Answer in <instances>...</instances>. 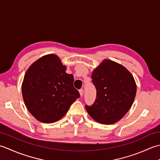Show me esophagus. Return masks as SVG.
Here are the masks:
<instances>
[{
	"label": "esophagus",
	"mask_w": 160,
	"mask_h": 160,
	"mask_svg": "<svg viewBox=\"0 0 160 160\" xmlns=\"http://www.w3.org/2000/svg\"><path fill=\"white\" fill-rule=\"evenodd\" d=\"M79 92H80V96H81V97L83 96V94H84V91H83V89H80L79 90Z\"/></svg>",
	"instance_id": "1"
}]
</instances>
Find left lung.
<instances>
[{
  "label": "left lung",
  "instance_id": "left-lung-1",
  "mask_svg": "<svg viewBox=\"0 0 160 160\" xmlns=\"http://www.w3.org/2000/svg\"><path fill=\"white\" fill-rule=\"evenodd\" d=\"M91 78L96 98L92 105H85L88 113L100 124L115 123L134 101L137 87L133 77L121 64L104 60L93 71Z\"/></svg>",
  "mask_w": 160,
  "mask_h": 160
}]
</instances>
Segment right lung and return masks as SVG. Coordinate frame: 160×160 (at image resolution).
I'll use <instances>...</instances> for the list:
<instances>
[{"label": "right lung", "mask_w": 160, "mask_h": 160, "mask_svg": "<svg viewBox=\"0 0 160 160\" xmlns=\"http://www.w3.org/2000/svg\"><path fill=\"white\" fill-rule=\"evenodd\" d=\"M53 54L42 56L25 73L22 93L27 108L36 120L52 123L62 118L80 93L73 76Z\"/></svg>", "instance_id": "add662e5"}]
</instances>
